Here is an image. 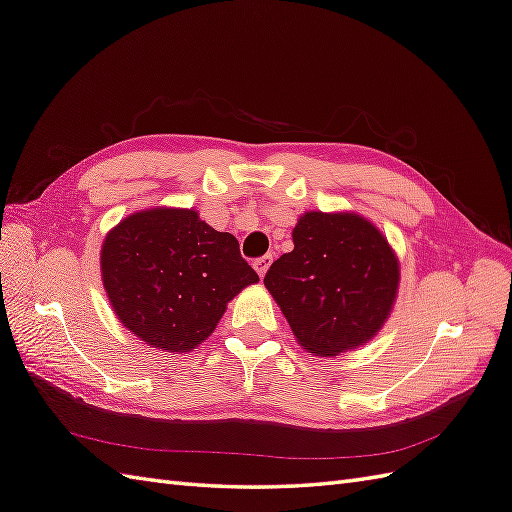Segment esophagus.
<instances>
[{
	"instance_id": "1",
	"label": "esophagus",
	"mask_w": 512,
	"mask_h": 512,
	"mask_svg": "<svg viewBox=\"0 0 512 512\" xmlns=\"http://www.w3.org/2000/svg\"><path fill=\"white\" fill-rule=\"evenodd\" d=\"M271 262H273V256L271 254H265V256H260V258H256L254 260V269H256V273L262 277L267 273V269L271 267Z\"/></svg>"
}]
</instances>
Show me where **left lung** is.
I'll list each match as a JSON object with an SVG mask.
<instances>
[{"label": "left lung", "mask_w": 512, "mask_h": 512, "mask_svg": "<svg viewBox=\"0 0 512 512\" xmlns=\"http://www.w3.org/2000/svg\"><path fill=\"white\" fill-rule=\"evenodd\" d=\"M294 250L265 275V286L297 342L335 356L369 342L389 316L399 265L382 232L356 213L309 211L292 230Z\"/></svg>", "instance_id": "1"}]
</instances>
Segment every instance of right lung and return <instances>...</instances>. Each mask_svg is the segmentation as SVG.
Here are the masks:
<instances>
[{
	"label": "right lung",
	"instance_id": "right-lung-1",
	"mask_svg": "<svg viewBox=\"0 0 512 512\" xmlns=\"http://www.w3.org/2000/svg\"><path fill=\"white\" fill-rule=\"evenodd\" d=\"M100 262L123 327L164 352L198 346L218 327L226 303L258 282L239 241L192 209L130 215L106 235Z\"/></svg>",
	"mask_w": 512,
	"mask_h": 512
}]
</instances>
